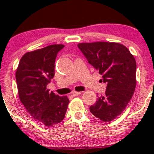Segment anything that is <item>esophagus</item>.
<instances>
[{
	"label": "esophagus",
	"mask_w": 154,
	"mask_h": 154,
	"mask_svg": "<svg viewBox=\"0 0 154 154\" xmlns=\"http://www.w3.org/2000/svg\"><path fill=\"white\" fill-rule=\"evenodd\" d=\"M81 94V92H76V91H73L71 93V95L72 96H77V95H80Z\"/></svg>",
	"instance_id": "1"
}]
</instances>
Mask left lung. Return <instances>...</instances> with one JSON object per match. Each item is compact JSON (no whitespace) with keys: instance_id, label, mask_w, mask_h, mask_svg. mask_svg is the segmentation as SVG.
<instances>
[{"instance_id":"8db88e82","label":"left lung","mask_w":154,"mask_h":154,"mask_svg":"<svg viewBox=\"0 0 154 154\" xmlns=\"http://www.w3.org/2000/svg\"><path fill=\"white\" fill-rule=\"evenodd\" d=\"M85 57L106 83L105 94L97 98L90 111L103 122H110L122 113L136 86V61L125 45L95 42L77 45Z\"/></svg>"}]
</instances>
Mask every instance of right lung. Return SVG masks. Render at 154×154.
<instances>
[{"instance_id": "right-lung-1", "label": "right lung", "mask_w": 154, "mask_h": 154, "mask_svg": "<svg viewBox=\"0 0 154 154\" xmlns=\"http://www.w3.org/2000/svg\"><path fill=\"white\" fill-rule=\"evenodd\" d=\"M63 45H51L26 53L16 72L19 99L29 114L40 124L50 127L60 123L69 100L59 96L46 86L55 75V61Z\"/></svg>"}]
</instances>
